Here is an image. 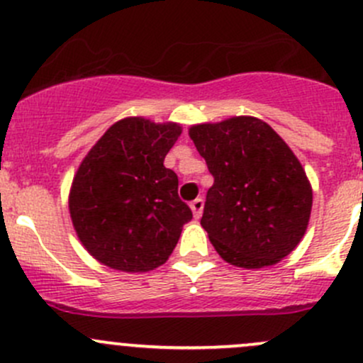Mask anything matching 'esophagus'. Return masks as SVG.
I'll list each match as a JSON object with an SVG mask.
<instances>
[{
    "label": "esophagus",
    "instance_id": "1",
    "mask_svg": "<svg viewBox=\"0 0 363 363\" xmlns=\"http://www.w3.org/2000/svg\"><path fill=\"white\" fill-rule=\"evenodd\" d=\"M189 205H191V211L195 214V218H200L203 211V199H195Z\"/></svg>",
    "mask_w": 363,
    "mask_h": 363
}]
</instances>
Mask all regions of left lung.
<instances>
[{"instance_id": "1", "label": "left lung", "mask_w": 363, "mask_h": 363, "mask_svg": "<svg viewBox=\"0 0 363 363\" xmlns=\"http://www.w3.org/2000/svg\"><path fill=\"white\" fill-rule=\"evenodd\" d=\"M214 177L200 219L225 262L274 265L295 250L313 207L302 164L267 123L232 117L189 130Z\"/></svg>"}]
</instances>
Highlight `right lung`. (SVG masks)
I'll list each match as a JSON object with an SVG mask.
<instances>
[{
	"label": "right lung",
	"mask_w": 363,
	"mask_h": 363,
	"mask_svg": "<svg viewBox=\"0 0 363 363\" xmlns=\"http://www.w3.org/2000/svg\"><path fill=\"white\" fill-rule=\"evenodd\" d=\"M181 135L174 123L128 117L112 124L80 163L69 216L80 242L104 265L145 272L168 259L193 212L177 174L163 164Z\"/></svg>",
	"instance_id": "1"
}]
</instances>
